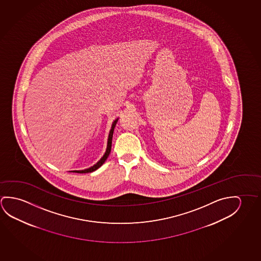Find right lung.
<instances>
[{"label":"right lung","instance_id":"obj_1","mask_svg":"<svg viewBox=\"0 0 261 261\" xmlns=\"http://www.w3.org/2000/svg\"><path fill=\"white\" fill-rule=\"evenodd\" d=\"M118 120H119V118L112 122V128H111L110 133H109V137H108L107 149H106V151H105V153H104L103 157L101 158V159L99 160V162H97L96 164H94V165L91 167V168H89V169L83 170H73L72 172H77V173H88V172H92V171H94V170H98L99 167L103 164L105 161L107 160V158L109 157V155L111 153V149H112V135H113L114 128H115V126H116Z\"/></svg>","mask_w":261,"mask_h":261}]
</instances>
